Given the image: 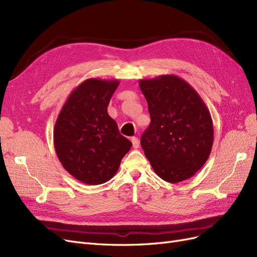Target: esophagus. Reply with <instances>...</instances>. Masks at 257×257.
Returning <instances> with one entry per match:
<instances>
[{
  "label": "esophagus",
  "mask_w": 257,
  "mask_h": 257,
  "mask_svg": "<svg viewBox=\"0 0 257 257\" xmlns=\"http://www.w3.org/2000/svg\"><path fill=\"white\" fill-rule=\"evenodd\" d=\"M132 141V144H133V148H135V149H137V148L139 147V141H138V138L137 137H133L131 139Z\"/></svg>",
  "instance_id": "esophagus-1"
}]
</instances>
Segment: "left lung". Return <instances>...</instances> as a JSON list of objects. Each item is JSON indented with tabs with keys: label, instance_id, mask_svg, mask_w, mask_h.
Segmentation results:
<instances>
[{
	"label": "left lung",
	"instance_id": "left-lung-1",
	"mask_svg": "<svg viewBox=\"0 0 257 257\" xmlns=\"http://www.w3.org/2000/svg\"><path fill=\"white\" fill-rule=\"evenodd\" d=\"M151 122L141 138L147 159L160 178L178 183L195 175L213 145V124L204 100L175 75L141 79Z\"/></svg>",
	"mask_w": 257,
	"mask_h": 257
}]
</instances>
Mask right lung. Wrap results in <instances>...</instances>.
Returning a JSON list of instances; mask_svg holds the SVG:
<instances>
[{"label":"right lung","instance_id":"add662e5","mask_svg":"<svg viewBox=\"0 0 257 257\" xmlns=\"http://www.w3.org/2000/svg\"><path fill=\"white\" fill-rule=\"evenodd\" d=\"M119 83L116 79L84 80L69 94L58 115L54 149L61 164L82 183L110 180L132 147L107 112Z\"/></svg>","mask_w":257,"mask_h":257}]
</instances>
